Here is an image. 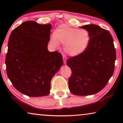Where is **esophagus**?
I'll return each mask as SVG.
<instances>
[{"mask_svg":"<svg viewBox=\"0 0 123 123\" xmlns=\"http://www.w3.org/2000/svg\"><path fill=\"white\" fill-rule=\"evenodd\" d=\"M63 59L64 63L65 64V63H66V62H67V58H66V56H65V55H63Z\"/></svg>","mask_w":123,"mask_h":123,"instance_id":"34e87169","label":"esophagus"}]
</instances>
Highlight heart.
<instances>
[{"label":"heart","mask_w":123,"mask_h":123,"mask_svg":"<svg viewBox=\"0 0 123 123\" xmlns=\"http://www.w3.org/2000/svg\"><path fill=\"white\" fill-rule=\"evenodd\" d=\"M90 41V33L87 30L72 28L66 24L59 25L50 38L55 47H58L59 43L64 45L65 53L72 56L83 53L88 48Z\"/></svg>","instance_id":"obj_1"}]
</instances>
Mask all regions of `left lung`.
Wrapping results in <instances>:
<instances>
[{"label":"left lung","mask_w":123,"mask_h":123,"mask_svg":"<svg viewBox=\"0 0 123 123\" xmlns=\"http://www.w3.org/2000/svg\"><path fill=\"white\" fill-rule=\"evenodd\" d=\"M90 33L87 50L67 60L72 70L68 84L72 93L77 96L93 95L102 90L113 74L116 51L110 33L96 25L80 27Z\"/></svg>","instance_id":"left-lung-1"}]
</instances>
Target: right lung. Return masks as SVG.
I'll use <instances>...</instances> for the list:
<instances>
[{
	"mask_svg": "<svg viewBox=\"0 0 123 123\" xmlns=\"http://www.w3.org/2000/svg\"><path fill=\"white\" fill-rule=\"evenodd\" d=\"M51 29L50 24L28 21L9 36L6 73L15 88L28 96H48L51 79L63 64L61 54L48 50Z\"/></svg>",
	"mask_w": 123,
	"mask_h": 123,
	"instance_id": "1",
	"label": "right lung"
}]
</instances>
